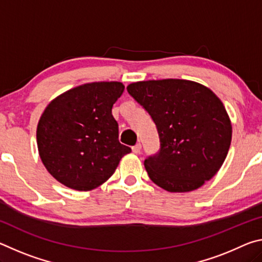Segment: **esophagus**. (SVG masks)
<instances>
[{
    "label": "esophagus",
    "instance_id": "esophagus-1",
    "mask_svg": "<svg viewBox=\"0 0 262 262\" xmlns=\"http://www.w3.org/2000/svg\"><path fill=\"white\" fill-rule=\"evenodd\" d=\"M141 144L139 143V144H136V145H134V147H133L132 149H133V152L134 154H140L141 152Z\"/></svg>",
    "mask_w": 262,
    "mask_h": 262
}]
</instances>
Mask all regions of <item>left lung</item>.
I'll list each match as a JSON object with an SVG mask.
<instances>
[{"instance_id":"1","label":"left lung","mask_w":262,"mask_h":262,"mask_svg":"<svg viewBox=\"0 0 262 262\" xmlns=\"http://www.w3.org/2000/svg\"><path fill=\"white\" fill-rule=\"evenodd\" d=\"M127 91L150 114L161 148L144 161L149 178L167 192H190L224 163L232 127L210 89L186 79L132 83Z\"/></svg>"}]
</instances>
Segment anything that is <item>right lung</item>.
I'll list each match as a JSON object with an SVG mask.
<instances>
[{
	"label": "right lung",
	"instance_id": "1",
	"mask_svg": "<svg viewBox=\"0 0 262 262\" xmlns=\"http://www.w3.org/2000/svg\"><path fill=\"white\" fill-rule=\"evenodd\" d=\"M125 86L95 82L52 100L37 128L38 150L47 171L69 188L90 190L114 173L132 149L119 142L113 104Z\"/></svg>",
	"mask_w": 262,
	"mask_h": 262
}]
</instances>
